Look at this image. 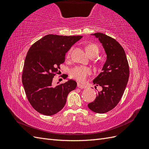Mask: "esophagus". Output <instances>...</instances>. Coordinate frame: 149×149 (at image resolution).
<instances>
[{
	"label": "esophagus",
	"instance_id": "34e87169",
	"mask_svg": "<svg viewBox=\"0 0 149 149\" xmlns=\"http://www.w3.org/2000/svg\"><path fill=\"white\" fill-rule=\"evenodd\" d=\"M77 86H78V88H81V89H84V88H86L85 86H84V85L81 84L79 83H78V84H77Z\"/></svg>",
	"mask_w": 149,
	"mask_h": 149
}]
</instances>
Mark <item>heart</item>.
Wrapping results in <instances>:
<instances>
[{"mask_svg": "<svg viewBox=\"0 0 149 149\" xmlns=\"http://www.w3.org/2000/svg\"><path fill=\"white\" fill-rule=\"evenodd\" d=\"M86 51L88 55L91 56H96L99 52V47L97 45L94 43H89L85 47ZM71 51L70 50L67 53V56L69 57L70 55ZM91 69L88 67L83 66H77L73 68H71L70 71V74L71 78L78 81L79 82H83L86 79L87 76L91 74Z\"/></svg>", "mask_w": 149, "mask_h": 149, "instance_id": "1", "label": "heart"}]
</instances>
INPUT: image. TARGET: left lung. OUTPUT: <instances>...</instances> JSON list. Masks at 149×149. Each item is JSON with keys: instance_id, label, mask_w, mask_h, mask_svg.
Returning a JSON list of instances; mask_svg holds the SVG:
<instances>
[{"instance_id": "8db88e82", "label": "left lung", "mask_w": 149, "mask_h": 149, "mask_svg": "<svg viewBox=\"0 0 149 149\" xmlns=\"http://www.w3.org/2000/svg\"><path fill=\"white\" fill-rule=\"evenodd\" d=\"M92 35L102 43L107 60L102 71L93 80L94 84L100 86L102 90L88 106L94 112L103 114L114 109L120 101L129 80V66L124 49L119 42L102 33Z\"/></svg>"}]
</instances>
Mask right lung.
I'll return each mask as SVG.
<instances>
[{"label":"right lung","mask_w":149,"mask_h":149,"mask_svg":"<svg viewBox=\"0 0 149 149\" xmlns=\"http://www.w3.org/2000/svg\"><path fill=\"white\" fill-rule=\"evenodd\" d=\"M82 37L49 34L29 49L22 72V84L30 104L39 113L56 114L65 106L70 92L76 88L77 83L73 79L56 87L52 86V81L58 74L60 65L65 62L66 53Z\"/></svg>","instance_id":"obj_1"}]
</instances>
